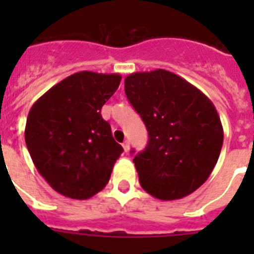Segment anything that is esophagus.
Returning <instances> with one entry per match:
<instances>
[{
	"label": "esophagus",
	"instance_id": "obj_1",
	"mask_svg": "<svg viewBox=\"0 0 254 254\" xmlns=\"http://www.w3.org/2000/svg\"><path fill=\"white\" fill-rule=\"evenodd\" d=\"M123 147H124V151H125V153H127V151L130 150V145H129V142H127V141H125V142L123 143Z\"/></svg>",
	"mask_w": 254,
	"mask_h": 254
}]
</instances>
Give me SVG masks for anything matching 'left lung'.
<instances>
[{"instance_id": "1", "label": "left lung", "mask_w": 254, "mask_h": 254, "mask_svg": "<svg viewBox=\"0 0 254 254\" xmlns=\"http://www.w3.org/2000/svg\"><path fill=\"white\" fill-rule=\"evenodd\" d=\"M125 93L149 133L147 146L133 159L141 187L161 200L192 193L208 179L223 146L212 101L166 69L130 73Z\"/></svg>"}]
</instances>
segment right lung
<instances>
[{"label":"right lung","mask_w":254,"mask_h":254,"mask_svg":"<svg viewBox=\"0 0 254 254\" xmlns=\"http://www.w3.org/2000/svg\"><path fill=\"white\" fill-rule=\"evenodd\" d=\"M121 75L81 71L50 88L33 104L26 146L38 173L57 192L84 200L107 186L124 151L101 108Z\"/></svg>","instance_id":"add662e5"}]
</instances>
